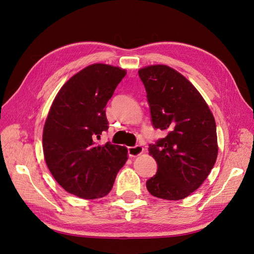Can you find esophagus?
Returning a JSON list of instances; mask_svg holds the SVG:
<instances>
[{"label": "esophagus", "mask_w": 254, "mask_h": 254, "mask_svg": "<svg viewBox=\"0 0 254 254\" xmlns=\"http://www.w3.org/2000/svg\"><path fill=\"white\" fill-rule=\"evenodd\" d=\"M144 148L140 145H135V146H130L128 147V155L129 157H136V156H140L141 153L143 152Z\"/></svg>", "instance_id": "obj_1"}]
</instances>
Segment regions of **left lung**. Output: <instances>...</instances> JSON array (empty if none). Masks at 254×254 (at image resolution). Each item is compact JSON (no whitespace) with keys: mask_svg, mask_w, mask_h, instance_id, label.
Here are the masks:
<instances>
[{"mask_svg":"<svg viewBox=\"0 0 254 254\" xmlns=\"http://www.w3.org/2000/svg\"><path fill=\"white\" fill-rule=\"evenodd\" d=\"M153 128L165 137L150 144L158 164L146 181L149 193L166 200H180L201 186L216 162V124L203 97L184 76L167 65L141 68Z\"/></svg>","mask_w":254,"mask_h":254,"instance_id":"1","label":"left lung"}]
</instances>
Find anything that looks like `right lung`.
Segmentation results:
<instances>
[{"label":"right lung","mask_w":254,"mask_h":254,"mask_svg":"<svg viewBox=\"0 0 254 254\" xmlns=\"http://www.w3.org/2000/svg\"><path fill=\"white\" fill-rule=\"evenodd\" d=\"M126 71L103 64L68 79L52 104L43 128L44 159L55 180L84 199L106 196L127 160V148L96 144L108 130L105 107Z\"/></svg>","instance_id":"add662e5"}]
</instances>
